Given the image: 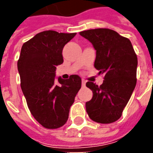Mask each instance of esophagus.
I'll use <instances>...</instances> for the list:
<instances>
[{"mask_svg": "<svg viewBox=\"0 0 153 153\" xmlns=\"http://www.w3.org/2000/svg\"><path fill=\"white\" fill-rule=\"evenodd\" d=\"M85 85H86V81L84 79H82V86L84 87Z\"/></svg>", "mask_w": 153, "mask_h": 153, "instance_id": "34e87169", "label": "esophagus"}]
</instances>
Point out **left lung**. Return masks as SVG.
Wrapping results in <instances>:
<instances>
[{"instance_id": "obj_1", "label": "left lung", "mask_w": 153, "mask_h": 153, "mask_svg": "<svg viewBox=\"0 0 153 153\" xmlns=\"http://www.w3.org/2000/svg\"><path fill=\"white\" fill-rule=\"evenodd\" d=\"M96 50L94 67L104 74L101 86L88 82L93 98L86 102L88 115L93 121L110 124L120 118L136 86L138 58L128 38L109 28L80 32Z\"/></svg>"}]
</instances>
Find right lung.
Segmentation results:
<instances>
[{"mask_svg":"<svg viewBox=\"0 0 153 153\" xmlns=\"http://www.w3.org/2000/svg\"><path fill=\"white\" fill-rule=\"evenodd\" d=\"M76 35L48 30L36 34L22 46L18 60L21 89L35 120L47 128L63 126L70 106L81 88L79 75L60 77L56 82V66L63 63L65 45Z\"/></svg>","mask_w":153,"mask_h":153,"instance_id":"obj_1","label":"right lung"}]
</instances>
